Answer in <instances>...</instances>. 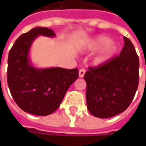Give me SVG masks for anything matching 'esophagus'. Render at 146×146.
I'll return each mask as SVG.
<instances>
[{
	"label": "esophagus",
	"mask_w": 146,
	"mask_h": 146,
	"mask_svg": "<svg viewBox=\"0 0 146 146\" xmlns=\"http://www.w3.org/2000/svg\"><path fill=\"white\" fill-rule=\"evenodd\" d=\"M84 74H85V69L84 68H81L80 70H79V76H80V77H84Z\"/></svg>",
	"instance_id": "obj_1"
}]
</instances>
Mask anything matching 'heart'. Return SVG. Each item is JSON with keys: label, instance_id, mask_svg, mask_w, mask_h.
<instances>
[{"label": "heart", "instance_id": "b5f03b06", "mask_svg": "<svg viewBox=\"0 0 146 146\" xmlns=\"http://www.w3.org/2000/svg\"><path fill=\"white\" fill-rule=\"evenodd\" d=\"M101 52L94 59L96 65H102L111 58L117 51V46L115 43L106 36H99L94 38L88 45L90 51H97L101 49Z\"/></svg>", "mask_w": 146, "mask_h": 146}]
</instances>
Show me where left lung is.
I'll return each instance as SVG.
<instances>
[{"mask_svg": "<svg viewBox=\"0 0 146 146\" xmlns=\"http://www.w3.org/2000/svg\"><path fill=\"white\" fill-rule=\"evenodd\" d=\"M119 56L98 66H89L84 74L88 110L95 117L106 119L123 112L130 106L139 84V58L131 40L123 36Z\"/></svg>", "mask_w": 146, "mask_h": 146, "instance_id": "8db88e82", "label": "left lung"}]
</instances>
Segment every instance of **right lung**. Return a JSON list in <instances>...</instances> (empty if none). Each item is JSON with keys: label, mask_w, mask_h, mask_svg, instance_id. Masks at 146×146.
I'll return each instance as SVG.
<instances>
[{"label": "right lung", "mask_w": 146, "mask_h": 146, "mask_svg": "<svg viewBox=\"0 0 146 146\" xmlns=\"http://www.w3.org/2000/svg\"><path fill=\"white\" fill-rule=\"evenodd\" d=\"M38 36L53 37L47 27H36L21 35L9 50L7 82L12 98L23 110L45 116L58 109L70 85L79 77L78 68L38 69L28 58L31 44Z\"/></svg>", "instance_id": "obj_1"}]
</instances>
